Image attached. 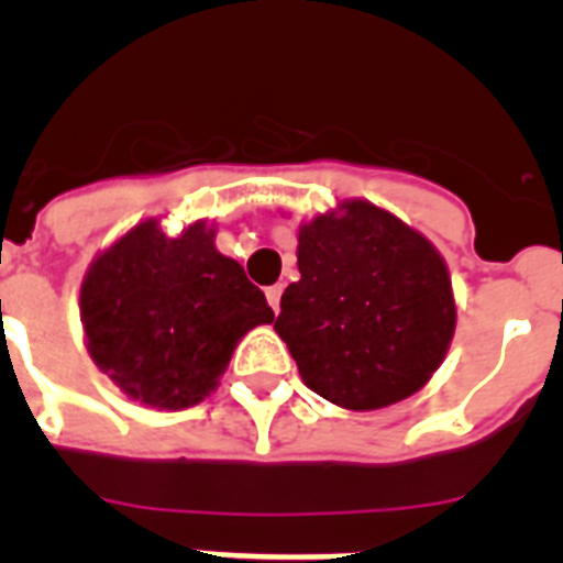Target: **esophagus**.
Segmentation results:
<instances>
[{
	"instance_id": "obj_1",
	"label": "esophagus",
	"mask_w": 563,
	"mask_h": 563,
	"mask_svg": "<svg viewBox=\"0 0 563 563\" xmlns=\"http://www.w3.org/2000/svg\"><path fill=\"white\" fill-rule=\"evenodd\" d=\"M282 292H285V287H282V285H273V287H267V290H265L267 301H271V307H273V312H276V316H278V310H282V307H278V301H282Z\"/></svg>"
}]
</instances>
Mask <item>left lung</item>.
<instances>
[{
  "instance_id": "8db88e82",
  "label": "left lung",
  "mask_w": 563,
  "mask_h": 563,
  "mask_svg": "<svg viewBox=\"0 0 563 563\" xmlns=\"http://www.w3.org/2000/svg\"><path fill=\"white\" fill-rule=\"evenodd\" d=\"M278 338L316 395L372 411L420 391L454 338L449 267L422 233L372 202L298 228Z\"/></svg>"
}]
</instances>
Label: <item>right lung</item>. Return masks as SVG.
Returning <instances> with one entry per match:
<instances>
[{
	"mask_svg": "<svg viewBox=\"0 0 563 563\" xmlns=\"http://www.w3.org/2000/svg\"><path fill=\"white\" fill-rule=\"evenodd\" d=\"M271 321L265 292L213 247L206 222L174 239L154 220L134 225L81 285L92 361L132 400L157 409H188L211 395L239 338Z\"/></svg>",
	"mask_w": 563,
	"mask_h": 563,
	"instance_id": "add662e5",
	"label": "right lung"
}]
</instances>
